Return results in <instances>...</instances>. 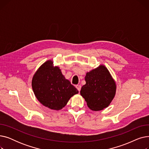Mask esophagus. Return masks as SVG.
<instances>
[{"label": "esophagus", "mask_w": 149, "mask_h": 149, "mask_svg": "<svg viewBox=\"0 0 149 149\" xmlns=\"http://www.w3.org/2000/svg\"><path fill=\"white\" fill-rule=\"evenodd\" d=\"M75 87H76V88L77 89L78 91H79V92L80 91V90H81V86L80 85H77Z\"/></svg>", "instance_id": "obj_1"}]
</instances>
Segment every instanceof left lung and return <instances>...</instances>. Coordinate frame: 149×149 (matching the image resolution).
I'll return each mask as SVG.
<instances>
[{"label": "left lung", "mask_w": 149, "mask_h": 149, "mask_svg": "<svg viewBox=\"0 0 149 149\" xmlns=\"http://www.w3.org/2000/svg\"><path fill=\"white\" fill-rule=\"evenodd\" d=\"M85 81L80 94L88 107L98 111L108 107L115 95L116 84L107 68L101 65L91 70L86 74Z\"/></svg>", "instance_id": "left-lung-1"}]
</instances>
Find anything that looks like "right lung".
Returning <instances> with one entry per match:
<instances>
[{
    "instance_id": "right-lung-1",
    "label": "right lung",
    "mask_w": 149,
    "mask_h": 149,
    "mask_svg": "<svg viewBox=\"0 0 149 149\" xmlns=\"http://www.w3.org/2000/svg\"><path fill=\"white\" fill-rule=\"evenodd\" d=\"M32 88L37 99L44 106L59 111L69 99L79 93L70 82L65 79L58 66H54L52 60L43 63L35 72Z\"/></svg>"
}]
</instances>
